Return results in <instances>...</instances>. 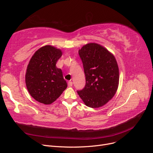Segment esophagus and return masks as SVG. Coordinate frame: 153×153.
Masks as SVG:
<instances>
[{"label": "esophagus", "instance_id": "esophagus-1", "mask_svg": "<svg viewBox=\"0 0 153 153\" xmlns=\"http://www.w3.org/2000/svg\"><path fill=\"white\" fill-rule=\"evenodd\" d=\"M68 85L69 87H71L73 85V82L71 81H69L68 83Z\"/></svg>", "mask_w": 153, "mask_h": 153}]
</instances>
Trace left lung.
<instances>
[{
  "instance_id": "1",
  "label": "left lung",
  "mask_w": 153,
  "mask_h": 153,
  "mask_svg": "<svg viewBox=\"0 0 153 153\" xmlns=\"http://www.w3.org/2000/svg\"><path fill=\"white\" fill-rule=\"evenodd\" d=\"M85 76L78 95L89 107L98 108L112 99L117 91L119 68L114 55L102 46L89 43L78 50Z\"/></svg>"
}]
</instances>
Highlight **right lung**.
<instances>
[{"instance_id":"1","label":"right lung","mask_w":153,"mask_h":153,"mask_svg":"<svg viewBox=\"0 0 153 153\" xmlns=\"http://www.w3.org/2000/svg\"><path fill=\"white\" fill-rule=\"evenodd\" d=\"M62 52L50 45L41 47L33 55L27 66L25 83L31 96L39 103H53L66 89L62 71L56 67Z\"/></svg>"}]
</instances>
